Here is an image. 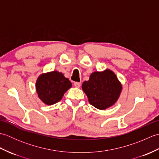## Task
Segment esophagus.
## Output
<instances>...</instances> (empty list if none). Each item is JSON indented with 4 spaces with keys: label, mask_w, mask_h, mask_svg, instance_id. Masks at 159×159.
Returning a JSON list of instances; mask_svg holds the SVG:
<instances>
[{
    "label": "esophagus",
    "mask_w": 159,
    "mask_h": 159,
    "mask_svg": "<svg viewBox=\"0 0 159 159\" xmlns=\"http://www.w3.org/2000/svg\"><path fill=\"white\" fill-rule=\"evenodd\" d=\"M80 85H81V84H80V83H79V82H75V83H74V86H75V87H76V88H79V87H80Z\"/></svg>",
    "instance_id": "obj_1"
}]
</instances>
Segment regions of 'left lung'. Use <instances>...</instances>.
I'll return each mask as SVG.
<instances>
[{"instance_id":"1","label":"left lung","mask_w":159,"mask_h":159,"mask_svg":"<svg viewBox=\"0 0 159 159\" xmlns=\"http://www.w3.org/2000/svg\"><path fill=\"white\" fill-rule=\"evenodd\" d=\"M82 89L89 102L96 109L104 110L114 105L120 96L122 85L112 70L94 72L88 80L84 81Z\"/></svg>"}]
</instances>
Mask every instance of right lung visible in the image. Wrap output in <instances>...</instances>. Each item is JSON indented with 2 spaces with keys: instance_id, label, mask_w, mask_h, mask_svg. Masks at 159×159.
Listing matches in <instances>:
<instances>
[{
  "instance_id": "add662e5",
  "label": "right lung",
  "mask_w": 159,
  "mask_h": 159,
  "mask_svg": "<svg viewBox=\"0 0 159 159\" xmlns=\"http://www.w3.org/2000/svg\"><path fill=\"white\" fill-rule=\"evenodd\" d=\"M35 87L39 98L45 104L52 105L61 100L72 83L63 73L52 71L39 75Z\"/></svg>"
}]
</instances>
